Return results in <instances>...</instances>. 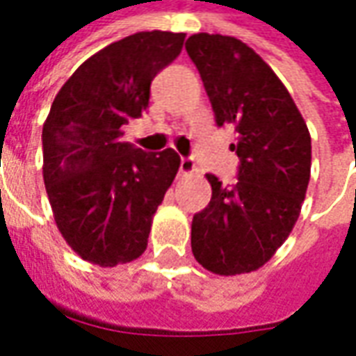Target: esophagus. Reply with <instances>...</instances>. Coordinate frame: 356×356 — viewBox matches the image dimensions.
Returning a JSON list of instances; mask_svg holds the SVG:
<instances>
[{"instance_id":"obj_1","label":"esophagus","mask_w":356,"mask_h":356,"mask_svg":"<svg viewBox=\"0 0 356 356\" xmlns=\"http://www.w3.org/2000/svg\"><path fill=\"white\" fill-rule=\"evenodd\" d=\"M180 172L184 176H190V174L195 172V162L192 156H182V161H180Z\"/></svg>"}]
</instances>
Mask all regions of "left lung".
Instances as JSON below:
<instances>
[{
	"label": "left lung",
	"instance_id": "8db88e82",
	"mask_svg": "<svg viewBox=\"0 0 356 356\" xmlns=\"http://www.w3.org/2000/svg\"><path fill=\"white\" fill-rule=\"evenodd\" d=\"M186 50L200 70L216 123L235 125L237 184L213 174L209 206L192 221V252L219 276L252 273L292 233L312 170V137L286 86L243 40L197 33Z\"/></svg>",
	"mask_w": 356,
	"mask_h": 356
}]
</instances>
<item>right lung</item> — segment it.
<instances>
[{
    "mask_svg": "<svg viewBox=\"0 0 356 356\" xmlns=\"http://www.w3.org/2000/svg\"><path fill=\"white\" fill-rule=\"evenodd\" d=\"M184 33L143 31L95 52L66 80L42 125V178L56 227L83 261L139 259L152 216L180 168L174 149L145 152L121 127L149 107L150 82Z\"/></svg>",
    "mask_w": 356,
    "mask_h": 356,
    "instance_id": "1",
    "label": "right lung"
}]
</instances>
